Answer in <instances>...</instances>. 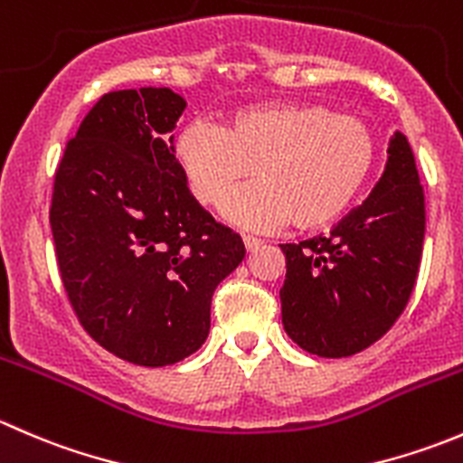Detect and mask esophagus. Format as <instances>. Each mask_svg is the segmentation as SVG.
Wrapping results in <instances>:
<instances>
[{
    "instance_id": "1",
    "label": "esophagus",
    "mask_w": 463,
    "mask_h": 463,
    "mask_svg": "<svg viewBox=\"0 0 463 463\" xmlns=\"http://www.w3.org/2000/svg\"><path fill=\"white\" fill-rule=\"evenodd\" d=\"M241 240H244V246H246V250H249V253H255V250H258L260 246L264 244V241L258 240V237H253V235H244Z\"/></svg>"
}]
</instances>
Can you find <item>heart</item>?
<instances>
[{
    "label": "heart",
    "mask_w": 463,
    "mask_h": 463,
    "mask_svg": "<svg viewBox=\"0 0 463 463\" xmlns=\"http://www.w3.org/2000/svg\"><path fill=\"white\" fill-rule=\"evenodd\" d=\"M175 158L197 203L213 208L255 172L258 185L223 205L232 223L316 231L340 217L370 176V125L318 102H261L232 111L219 129L194 120L175 138Z\"/></svg>",
    "instance_id": "1"
}]
</instances>
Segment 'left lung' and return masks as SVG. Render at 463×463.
I'll return each instance as SVG.
<instances>
[{"label":"left lung","instance_id":"1","mask_svg":"<svg viewBox=\"0 0 463 463\" xmlns=\"http://www.w3.org/2000/svg\"><path fill=\"white\" fill-rule=\"evenodd\" d=\"M387 154L370 197L329 235L279 244L284 331L316 356L343 358L374 345L403 314L417 282L426 199L408 138L396 132Z\"/></svg>","mask_w":463,"mask_h":463}]
</instances>
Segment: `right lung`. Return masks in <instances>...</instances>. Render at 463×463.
Segmentation results:
<instances>
[{"mask_svg":"<svg viewBox=\"0 0 463 463\" xmlns=\"http://www.w3.org/2000/svg\"><path fill=\"white\" fill-rule=\"evenodd\" d=\"M184 109L167 87L105 93L67 143L49 210L78 320L100 347L143 367L202 347L214 288L246 255L176 165L170 132Z\"/></svg>","mask_w":463,"mask_h":463,"instance_id":"1","label":"right lung"}]
</instances>
